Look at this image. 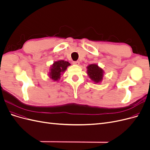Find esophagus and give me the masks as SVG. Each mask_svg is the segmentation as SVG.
Listing matches in <instances>:
<instances>
[{"label":"esophagus","instance_id":"34e87169","mask_svg":"<svg viewBox=\"0 0 150 150\" xmlns=\"http://www.w3.org/2000/svg\"><path fill=\"white\" fill-rule=\"evenodd\" d=\"M72 64H74V65H79V61H73V62H72Z\"/></svg>","mask_w":150,"mask_h":150}]
</instances>
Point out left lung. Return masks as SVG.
Returning a JSON list of instances; mask_svg holds the SVG:
<instances>
[{
	"mask_svg": "<svg viewBox=\"0 0 150 150\" xmlns=\"http://www.w3.org/2000/svg\"><path fill=\"white\" fill-rule=\"evenodd\" d=\"M87 72L89 78L95 83L101 82L103 79L104 71L97 64H90L87 67Z\"/></svg>",
	"mask_w": 150,
	"mask_h": 150,
	"instance_id": "8db88e82",
	"label": "left lung"
}]
</instances>
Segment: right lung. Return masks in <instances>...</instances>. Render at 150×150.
Here are the masks:
<instances>
[{
    "instance_id": "add662e5",
    "label": "right lung",
    "mask_w": 150,
    "mask_h": 150,
    "mask_svg": "<svg viewBox=\"0 0 150 150\" xmlns=\"http://www.w3.org/2000/svg\"><path fill=\"white\" fill-rule=\"evenodd\" d=\"M70 65L71 64L69 62L63 60L54 62L52 66L51 67V69H50V78L54 81L59 79L61 78V74L66 70L67 66Z\"/></svg>"
}]
</instances>
